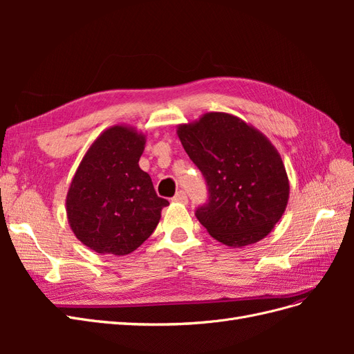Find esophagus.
<instances>
[{
    "label": "esophagus",
    "mask_w": 354,
    "mask_h": 354,
    "mask_svg": "<svg viewBox=\"0 0 354 354\" xmlns=\"http://www.w3.org/2000/svg\"><path fill=\"white\" fill-rule=\"evenodd\" d=\"M173 201H174V202H178V203H187V195H186V192H185V190L177 192L176 196L173 198Z\"/></svg>",
    "instance_id": "obj_1"
}]
</instances>
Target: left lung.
I'll list each match as a JSON object with an SVG mask.
<instances>
[{"mask_svg": "<svg viewBox=\"0 0 354 354\" xmlns=\"http://www.w3.org/2000/svg\"><path fill=\"white\" fill-rule=\"evenodd\" d=\"M177 136L208 185L196 218L214 239L242 248L264 239L289 199L283 160L261 131L226 112L180 124Z\"/></svg>", "mask_w": 354, "mask_h": 354, "instance_id": "left-lung-1", "label": "left lung"}]
</instances>
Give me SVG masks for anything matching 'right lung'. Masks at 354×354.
<instances>
[{
    "mask_svg": "<svg viewBox=\"0 0 354 354\" xmlns=\"http://www.w3.org/2000/svg\"><path fill=\"white\" fill-rule=\"evenodd\" d=\"M146 134L118 124L104 130L80 162L66 195L68 223L97 254L127 255L156 229L160 211L151 176L138 167Z\"/></svg>",
    "mask_w": 354,
    "mask_h": 354,
    "instance_id": "right-lung-1",
    "label": "right lung"
}]
</instances>
